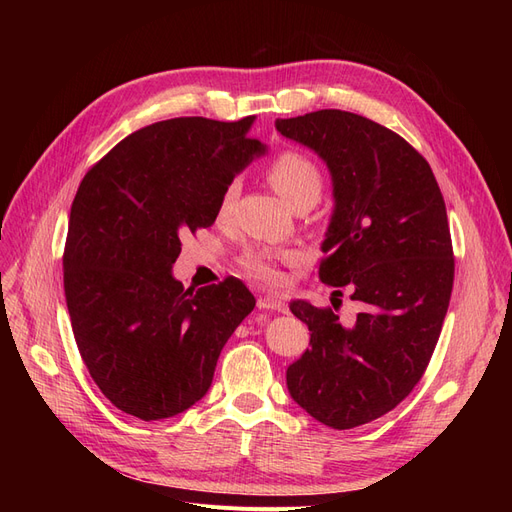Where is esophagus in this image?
Segmentation results:
<instances>
[{"mask_svg": "<svg viewBox=\"0 0 512 512\" xmlns=\"http://www.w3.org/2000/svg\"><path fill=\"white\" fill-rule=\"evenodd\" d=\"M258 309H273V312H282V314H286L288 305H286L282 299L273 297V294H265V297H260V299H258Z\"/></svg>", "mask_w": 512, "mask_h": 512, "instance_id": "1", "label": "esophagus"}]
</instances>
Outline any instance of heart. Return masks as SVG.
Listing matches in <instances>:
<instances>
[{
    "instance_id": "b5f03b06",
    "label": "heart",
    "mask_w": 512,
    "mask_h": 512,
    "mask_svg": "<svg viewBox=\"0 0 512 512\" xmlns=\"http://www.w3.org/2000/svg\"><path fill=\"white\" fill-rule=\"evenodd\" d=\"M267 177L273 188L277 190V194L286 198L294 209L307 207V205L312 207L320 198L324 188V177L318 164L312 158H307L305 153L294 151V149L282 151L280 156H275L271 160L267 168ZM237 194H239V181H230L218 200L220 218L230 213ZM299 260L301 256L294 250L252 247V250H247L239 258V265L247 275L254 277V280L277 286L284 282L282 265H297Z\"/></svg>"
}]
</instances>
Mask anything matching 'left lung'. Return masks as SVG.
Returning a JSON list of instances; mask_svg holds the SVG:
<instances>
[{
	"label": "left lung",
	"mask_w": 512,
	"mask_h": 512,
	"mask_svg": "<svg viewBox=\"0 0 512 512\" xmlns=\"http://www.w3.org/2000/svg\"><path fill=\"white\" fill-rule=\"evenodd\" d=\"M275 128L331 170L335 213L318 275L363 305L342 324L331 307L290 303L312 348L288 367V391L322 425L352 429L401 404L436 350L455 277L444 198L421 153L367 117L324 108Z\"/></svg>",
	"instance_id": "1"
}]
</instances>
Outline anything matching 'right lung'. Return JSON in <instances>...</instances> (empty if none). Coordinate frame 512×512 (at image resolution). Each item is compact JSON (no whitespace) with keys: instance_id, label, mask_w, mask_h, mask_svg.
I'll return each instance as SVG.
<instances>
[{"instance_id":"1","label":"right lung","mask_w":512,"mask_h":512,"mask_svg":"<svg viewBox=\"0 0 512 512\" xmlns=\"http://www.w3.org/2000/svg\"><path fill=\"white\" fill-rule=\"evenodd\" d=\"M239 121L177 117L123 138L87 170L64 247L81 359L121 412L160 421L194 406L256 299L237 277L185 290L181 239L209 228L239 170L265 151Z\"/></svg>"}]
</instances>
